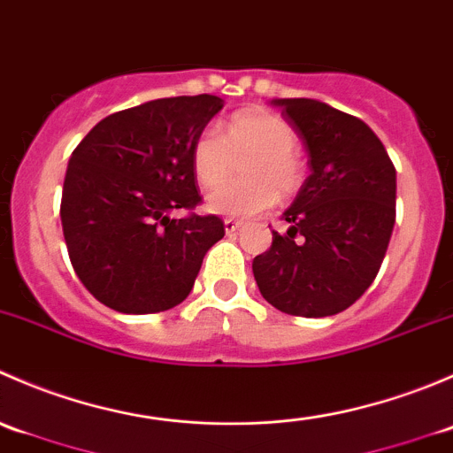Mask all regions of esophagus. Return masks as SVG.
<instances>
[{
    "mask_svg": "<svg viewBox=\"0 0 453 453\" xmlns=\"http://www.w3.org/2000/svg\"><path fill=\"white\" fill-rule=\"evenodd\" d=\"M223 226H226V234H236V232L243 227L239 221H234V219H226V221H223Z\"/></svg>",
    "mask_w": 453,
    "mask_h": 453,
    "instance_id": "obj_1",
    "label": "esophagus"
}]
</instances>
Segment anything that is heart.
Returning <instances> with one entry per match:
<instances>
[{
  "mask_svg": "<svg viewBox=\"0 0 453 453\" xmlns=\"http://www.w3.org/2000/svg\"><path fill=\"white\" fill-rule=\"evenodd\" d=\"M296 131L278 113L252 109L236 113L226 135L205 129L195 140L193 171L203 188H219L234 173L236 159L245 162V184L226 186L205 201L210 212L221 217L250 219L267 212L282 197L298 193L303 186V166L294 155Z\"/></svg>",
  "mask_w": 453,
  "mask_h": 453,
  "instance_id": "1",
  "label": "heart"
}]
</instances>
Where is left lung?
Returning a JSON list of instances; mask_svg holds the SVG:
<instances>
[{
    "mask_svg": "<svg viewBox=\"0 0 453 453\" xmlns=\"http://www.w3.org/2000/svg\"><path fill=\"white\" fill-rule=\"evenodd\" d=\"M307 146L311 175L285 210L287 234L256 256L260 294L278 311L326 318L372 285L395 227L396 171L359 118L313 98H273Z\"/></svg>",
    "mask_w": 453,
    "mask_h": 453,
    "instance_id": "1",
    "label": "left lung"
}]
</instances>
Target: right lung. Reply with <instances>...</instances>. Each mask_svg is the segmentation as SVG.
<instances>
[{
    "label": "right lung",
    "instance_id": "1",
    "mask_svg": "<svg viewBox=\"0 0 453 453\" xmlns=\"http://www.w3.org/2000/svg\"><path fill=\"white\" fill-rule=\"evenodd\" d=\"M223 109L219 96L157 98L100 120L72 153L61 223L76 276L120 313H159L193 291L203 256L226 227L184 219L201 197L195 140Z\"/></svg>",
    "mask_w": 453,
    "mask_h": 453
}]
</instances>
